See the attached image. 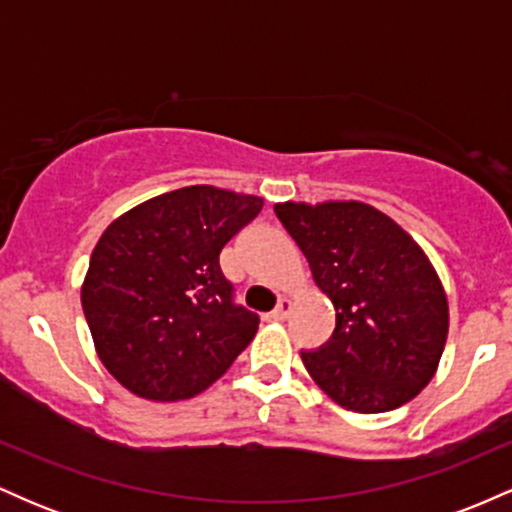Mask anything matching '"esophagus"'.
Segmentation results:
<instances>
[{"instance_id": "34e87169", "label": "esophagus", "mask_w": 512, "mask_h": 512, "mask_svg": "<svg viewBox=\"0 0 512 512\" xmlns=\"http://www.w3.org/2000/svg\"><path fill=\"white\" fill-rule=\"evenodd\" d=\"M289 310H291V301L289 298H279V303H276V308L272 310V317L274 320H286V315H289Z\"/></svg>"}]
</instances>
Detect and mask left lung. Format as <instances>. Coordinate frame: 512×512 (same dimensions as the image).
I'll list each match as a JSON object with an SVG mask.
<instances>
[{
	"label": "left lung",
	"mask_w": 512,
	"mask_h": 512,
	"mask_svg": "<svg viewBox=\"0 0 512 512\" xmlns=\"http://www.w3.org/2000/svg\"><path fill=\"white\" fill-rule=\"evenodd\" d=\"M337 313L332 339L303 351L315 385L358 414L392 411L436 375L448 339V296L421 245L366 202H279Z\"/></svg>",
	"instance_id": "left-lung-1"
}]
</instances>
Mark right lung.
<instances>
[{
  "label": "right lung",
  "mask_w": 512,
  "mask_h": 512,
  "mask_svg": "<svg viewBox=\"0 0 512 512\" xmlns=\"http://www.w3.org/2000/svg\"><path fill=\"white\" fill-rule=\"evenodd\" d=\"M262 204L190 185L146 199L105 228L81 305L98 358L132 395L195 397L252 342L260 317L233 303L219 255Z\"/></svg>",
  "instance_id": "right-lung-1"
}]
</instances>
